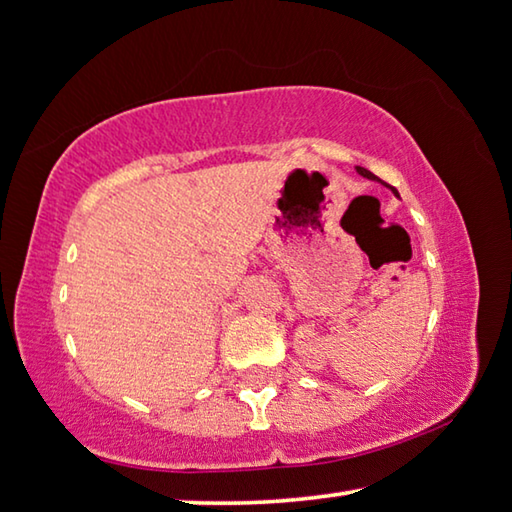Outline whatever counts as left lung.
I'll list each match as a JSON object with an SVG mask.
<instances>
[{"instance_id": "obj_1", "label": "left lung", "mask_w": 512, "mask_h": 512, "mask_svg": "<svg viewBox=\"0 0 512 512\" xmlns=\"http://www.w3.org/2000/svg\"><path fill=\"white\" fill-rule=\"evenodd\" d=\"M357 173H360V175H364V177H369V179H378V177H375L373 173H371V170H366V168H362V166H357ZM393 188V186H391ZM393 193H396L398 195V191H396V188H393Z\"/></svg>"}]
</instances>
